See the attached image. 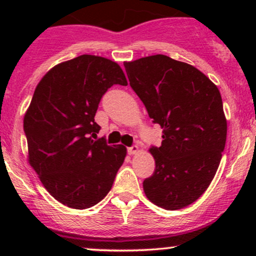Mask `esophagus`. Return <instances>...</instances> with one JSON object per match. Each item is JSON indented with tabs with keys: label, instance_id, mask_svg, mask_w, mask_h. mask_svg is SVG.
Segmentation results:
<instances>
[{
	"label": "esophagus",
	"instance_id": "1",
	"mask_svg": "<svg viewBox=\"0 0 256 256\" xmlns=\"http://www.w3.org/2000/svg\"><path fill=\"white\" fill-rule=\"evenodd\" d=\"M138 152H140V148H138V146H130V148H128V152L130 155L137 154Z\"/></svg>",
	"mask_w": 256,
	"mask_h": 256
}]
</instances>
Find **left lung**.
Segmentation results:
<instances>
[{
    "label": "left lung",
    "instance_id": "left-lung-1",
    "mask_svg": "<svg viewBox=\"0 0 256 256\" xmlns=\"http://www.w3.org/2000/svg\"><path fill=\"white\" fill-rule=\"evenodd\" d=\"M124 66L131 88L164 130L161 146L149 149L155 171L143 190L158 207L182 210L207 190L222 160L228 132L222 95L196 67L166 55Z\"/></svg>",
    "mask_w": 256,
    "mask_h": 256
}]
</instances>
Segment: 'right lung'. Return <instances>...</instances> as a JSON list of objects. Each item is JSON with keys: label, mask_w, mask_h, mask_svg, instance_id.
Returning <instances> with one entry per match:
<instances>
[{"label": "right lung", "mask_w": 256, "mask_h": 256, "mask_svg": "<svg viewBox=\"0 0 256 256\" xmlns=\"http://www.w3.org/2000/svg\"><path fill=\"white\" fill-rule=\"evenodd\" d=\"M114 84L128 85L118 64L80 55L44 74L25 113L28 164L46 192L70 208L85 210L104 198L125 160L124 146L96 140V110Z\"/></svg>", "instance_id": "1"}]
</instances>
